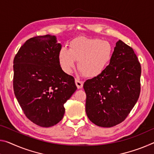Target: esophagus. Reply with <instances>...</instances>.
<instances>
[{
    "mask_svg": "<svg viewBox=\"0 0 154 154\" xmlns=\"http://www.w3.org/2000/svg\"><path fill=\"white\" fill-rule=\"evenodd\" d=\"M75 84H76L77 88L80 89L83 87V85H84V82H83L82 81H80L79 79H75Z\"/></svg>",
    "mask_w": 154,
    "mask_h": 154,
    "instance_id": "1",
    "label": "esophagus"
}]
</instances>
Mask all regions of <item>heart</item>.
Masks as SVG:
<instances>
[{
  "label": "heart",
  "instance_id": "heart-1",
  "mask_svg": "<svg viewBox=\"0 0 154 154\" xmlns=\"http://www.w3.org/2000/svg\"><path fill=\"white\" fill-rule=\"evenodd\" d=\"M113 49L108 41L98 38L79 37L70 42L69 50L62 48L59 60L62 69L70 73L78 61V68L86 77H95L109 65Z\"/></svg>",
  "mask_w": 154,
  "mask_h": 154
}]
</instances>
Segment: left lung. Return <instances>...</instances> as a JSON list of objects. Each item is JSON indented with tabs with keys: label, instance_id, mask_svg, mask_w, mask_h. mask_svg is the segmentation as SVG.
<instances>
[{
	"label": "left lung",
	"instance_id": "obj_1",
	"mask_svg": "<svg viewBox=\"0 0 154 154\" xmlns=\"http://www.w3.org/2000/svg\"><path fill=\"white\" fill-rule=\"evenodd\" d=\"M140 75V64L133 48L119 40L104 71L84 84L90 121L111 128L125 120L139 98Z\"/></svg>",
	"mask_w": 154,
	"mask_h": 154
}]
</instances>
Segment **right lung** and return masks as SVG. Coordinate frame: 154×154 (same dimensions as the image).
I'll list each match as a JSON object with an SVG mask.
<instances>
[{
	"mask_svg": "<svg viewBox=\"0 0 154 154\" xmlns=\"http://www.w3.org/2000/svg\"><path fill=\"white\" fill-rule=\"evenodd\" d=\"M55 35L29 39L14 60V91L24 114L43 128L59 123L64 104L76 91L74 77L63 71Z\"/></svg>",
	"mask_w": 154,
	"mask_h": 154,
	"instance_id": "obj_1",
	"label": "right lung"
}]
</instances>
